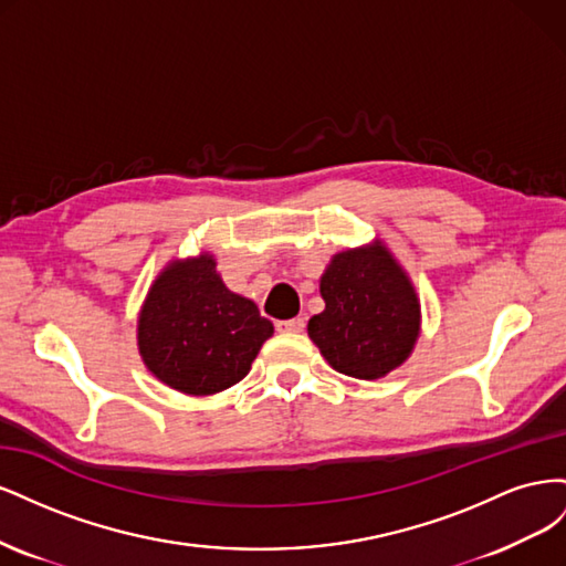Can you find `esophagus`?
Segmentation results:
<instances>
[{"label":"esophagus","mask_w":566,"mask_h":566,"mask_svg":"<svg viewBox=\"0 0 566 566\" xmlns=\"http://www.w3.org/2000/svg\"><path fill=\"white\" fill-rule=\"evenodd\" d=\"M279 333H302L304 331V318H290V321H276Z\"/></svg>","instance_id":"1"}]
</instances>
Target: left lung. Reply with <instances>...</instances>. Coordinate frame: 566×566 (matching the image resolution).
<instances>
[{
	"label": "left lung",
	"mask_w": 566,
	"mask_h": 566,
	"mask_svg": "<svg viewBox=\"0 0 566 566\" xmlns=\"http://www.w3.org/2000/svg\"><path fill=\"white\" fill-rule=\"evenodd\" d=\"M318 287L325 310L310 318L306 333L337 373L378 380L413 354L420 297L380 238L333 254Z\"/></svg>",
	"instance_id": "1"
}]
</instances>
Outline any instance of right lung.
I'll use <instances>...</instances> for the list:
<instances>
[{"label":"right lung","mask_w":566,"mask_h":566,"mask_svg":"<svg viewBox=\"0 0 566 566\" xmlns=\"http://www.w3.org/2000/svg\"><path fill=\"white\" fill-rule=\"evenodd\" d=\"M271 335L273 323L252 300L231 293L210 252L169 260L136 321L144 366L188 397H210L241 382Z\"/></svg>","instance_id":"obj_1"}]
</instances>
